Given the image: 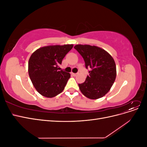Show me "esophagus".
Here are the masks:
<instances>
[{"label":"esophagus","mask_w":147,"mask_h":147,"mask_svg":"<svg viewBox=\"0 0 147 147\" xmlns=\"http://www.w3.org/2000/svg\"><path fill=\"white\" fill-rule=\"evenodd\" d=\"M71 74H72L73 76H74V77H75V76H77V75H78V74H75V73H71Z\"/></svg>","instance_id":"esophagus-1"}]
</instances>
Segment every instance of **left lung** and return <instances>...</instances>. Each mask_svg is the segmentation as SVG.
Segmentation results:
<instances>
[{"instance_id": "left-lung-1", "label": "left lung", "mask_w": 147, "mask_h": 147, "mask_svg": "<svg viewBox=\"0 0 147 147\" xmlns=\"http://www.w3.org/2000/svg\"><path fill=\"white\" fill-rule=\"evenodd\" d=\"M74 48L83 57L86 68L91 69L85 82L78 84L82 94L90 99L104 96L117 77L116 64L112 56L104 49L94 45H76Z\"/></svg>"}]
</instances>
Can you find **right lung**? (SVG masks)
I'll return each instance as SVG.
<instances>
[{"label":"right lung","instance_id":"right-lung-1","mask_svg":"<svg viewBox=\"0 0 147 147\" xmlns=\"http://www.w3.org/2000/svg\"><path fill=\"white\" fill-rule=\"evenodd\" d=\"M72 44L39 48L31 55L28 63L30 80L38 93L46 97H55L64 90L70 74L59 70V65Z\"/></svg>","mask_w":147,"mask_h":147}]
</instances>
